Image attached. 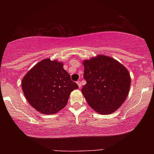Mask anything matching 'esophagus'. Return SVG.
I'll return each instance as SVG.
<instances>
[{
    "label": "esophagus",
    "instance_id": "esophagus-1",
    "mask_svg": "<svg viewBox=\"0 0 154 154\" xmlns=\"http://www.w3.org/2000/svg\"><path fill=\"white\" fill-rule=\"evenodd\" d=\"M77 84H78V85H79V88H81V82L80 81H77Z\"/></svg>",
    "mask_w": 154,
    "mask_h": 154
}]
</instances>
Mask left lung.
Listing matches in <instances>:
<instances>
[{
	"label": "left lung",
	"mask_w": 154,
	"mask_h": 154,
	"mask_svg": "<svg viewBox=\"0 0 154 154\" xmlns=\"http://www.w3.org/2000/svg\"><path fill=\"white\" fill-rule=\"evenodd\" d=\"M83 64L86 84L81 92L88 104L100 114L115 112L129 93V71L119 61L104 54L83 60Z\"/></svg>",
	"instance_id": "1"
}]
</instances>
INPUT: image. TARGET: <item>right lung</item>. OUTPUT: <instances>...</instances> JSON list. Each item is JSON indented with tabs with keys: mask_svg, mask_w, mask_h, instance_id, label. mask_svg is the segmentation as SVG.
<instances>
[{
	"mask_svg": "<svg viewBox=\"0 0 154 154\" xmlns=\"http://www.w3.org/2000/svg\"><path fill=\"white\" fill-rule=\"evenodd\" d=\"M64 63L44 59L33 66L22 81L26 100L43 114H54L64 109L73 90L79 88L71 80Z\"/></svg>",
	"mask_w": 154,
	"mask_h": 154,
	"instance_id": "obj_1",
	"label": "right lung"
}]
</instances>
